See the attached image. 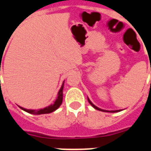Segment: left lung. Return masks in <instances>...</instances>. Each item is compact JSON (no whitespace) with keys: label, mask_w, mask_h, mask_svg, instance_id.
<instances>
[{"label":"left lung","mask_w":151,"mask_h":151,"mask_svg":"<svg viewBox=\"0 0 151 151\" xmlns=\"http://www.w3.org/2000/svg\"><path fill=\"white\" fill-rule=\"evenodd\" d=\"M88 102H89L90 104H91V105H92V106L95 108V109H96V110H101V111H106V112H111V113H114V112H117V111H120V110H111V111H108V110H102V109H100V108H98L97 106H95L94 104H93V103H92V102H91V101H90L88 99Z\"/></svg>","instance_id":"obj_1"}]
</instances>
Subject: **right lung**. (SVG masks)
<instances>
[{"instance_id":"add662e5","label":"right lung","mask_w":151,"mask_h":151,"mask_svg":"<svg viewBox=\"0 0 151 151\" xmlns=\"http://www.w3.org/2000/svg\"><path fill=\"white\" fill-rule=\"evenodd\" d=\"M63 84L61 88L59 90V93H58V96H57L56 100L55 101L54 104L48 106L47 107L44 108V109H41V110H27V109H24V108L22 107L20 108H21L22 110H24V111H26V112L32 114H49V113L53 112V111H55V110H57V109L59 107V106L61 105L62 102H63Z\"/></svg>"}]
</instances>
